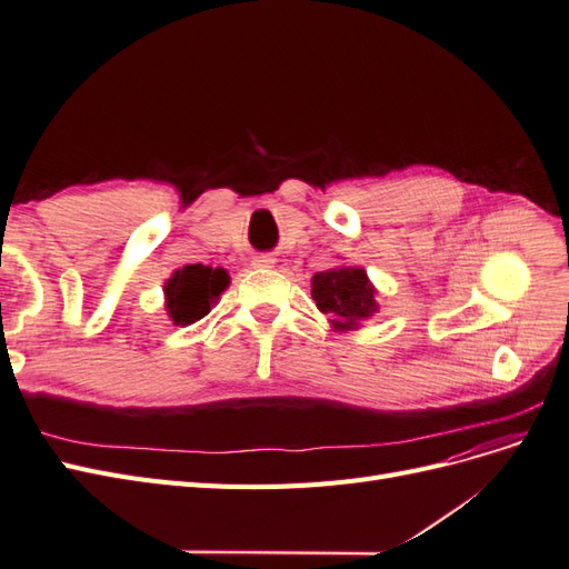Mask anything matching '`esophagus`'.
<instances>
[{
	"label": "esophagus",
	"instance_id": "1",
	"mask_svg": "<svg viewBox=\"0 0 569 569\" xmlns=\"http://www.w3.org/2000/svg\"><path fill=\"white\" fill-rule=\"evenodd\" d=\"M270 263L272 261H270V258H266V256L263 258H256V261H253V266H270Z\"/></svg>",
	"mask_w": 569,
	"mask_h": 569
}]
</instances>
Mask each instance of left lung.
Returning a JSON list of instances; mask_svg holds the SVG:
<instances>
[{
  "instance_id": "1",
  "label": "left lung",
  "mask_w": 569,
  "mask_h": 569,
  "mask_svg": "<svg viewBox=\"0 0 569 569\" xmlns=\"http://www.w3.org/2000/svg\"><path fill=\"white\" fill-rule=\"evenodd\" d=\"M313 301L325 316H330L339 330H351L358 320L377 311L375 289L363 268H335L313 278Z\"/></svg>"
}]
</instances>
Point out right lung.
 <instances>
[{"label":"right lung","instance_id":"add662e5","mask_svg":"<svg viewBox=\"0 0 569 569\" xmlns=\"http://www.w3.org/2000/svg\"><path fill=\"white\" fill-rule=\"evenodd\" d=\"M230 278L222 268L184 266L166 282V308L176 325H192L211 311V303L228 287Z\"/></svg>","mask_w":569,"mask_h":569}]
</instances>
